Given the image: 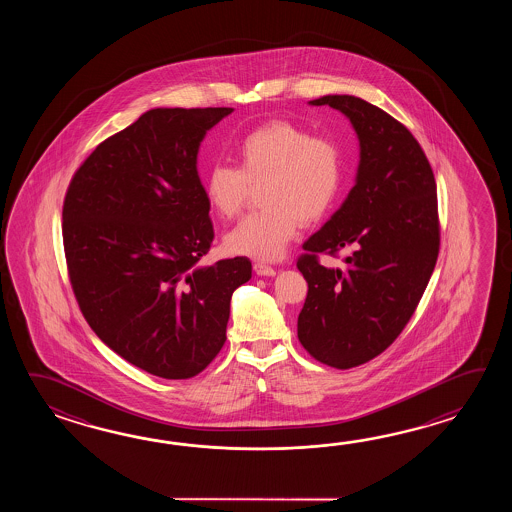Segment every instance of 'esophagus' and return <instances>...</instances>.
<instances>
[{"label":"esophagus","instance_id":"34e87169","mask_svg":"<svg viewBox=\"0 0 512 512\" xmlns=\"http://www.w3.org/2000/svg\"><path fill=\"white\" fill-rule=\"evenodd\" d=\"M254 272H256L258 276H274V274H276V271L272 269L271 265H265V263H260V261L254 263Z\"/></svg>","mask_w":512,"mask_h":512}]
</instances>
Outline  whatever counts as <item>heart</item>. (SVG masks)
I'll use <instances>...</instances> for the list:
<instances>
[{
    "label": "heart",
    "mask_w": 512,
    "mask_h": 512,
    "mask_svg": "<svg viewBox=\"0 0 512 512\" xmlns=\"http://www.w3.org/2000/svg\"><path fill=\"white\" fill-rule=\"evenodd\" d=\"M236 166L212 164L203 179L208 205L219 218L240 214L249 185L260 186L263 210L241 219L225 236L236 256L282 258L298 227L313 225L335 203L344 179L337 142L315 137L293 122L274 120L247 133L236 146Z\"/></svg>",
    "instance_id": "1"
}]
</instances>
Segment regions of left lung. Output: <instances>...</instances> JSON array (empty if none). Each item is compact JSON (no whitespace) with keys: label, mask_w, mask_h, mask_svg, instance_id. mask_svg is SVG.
I'll use <instances>...</instances> for the list:
<instances>
[{"label":"left lung","mask_w":512,"mask_h":512,"mask_svg":"<svg viewBox=\"0 0 512 512\" xmlns=\"http://www.w3.org/2000/svg\"><path fill=\"white\" fill-rule=\"evenodd\" d=\"M309 104L348 117L360 161L346 201L296 263L309 287L298 340L318 362L349 370L401 335L425 293L439 254L434 172L406 126L370 102L326 95ZM342 248L354 251L344 272L319 265L318 253Z\"/></svg>","instance_id":"left-lung-1"}]
</instances>
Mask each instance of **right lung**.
Segmentation results:
<instances>
[{"instance_id": "obj_1", "label": "right lung", "mask_w": 512, "mask_h": 512, "mask_svg": "<svg viewBox=\"0 0 512 512\" xmlns=\"http://www.w3.org/2000/svg\"><path fill=\"white\" fill-rule=\"evenodd\" d=\"M232 108H155L100 142L62 210L67 271L97 337L133 366L190 379L227 340L249 258L201 265L214 227L197 174L207 131Z\"/></svg>"}]
</instances>
